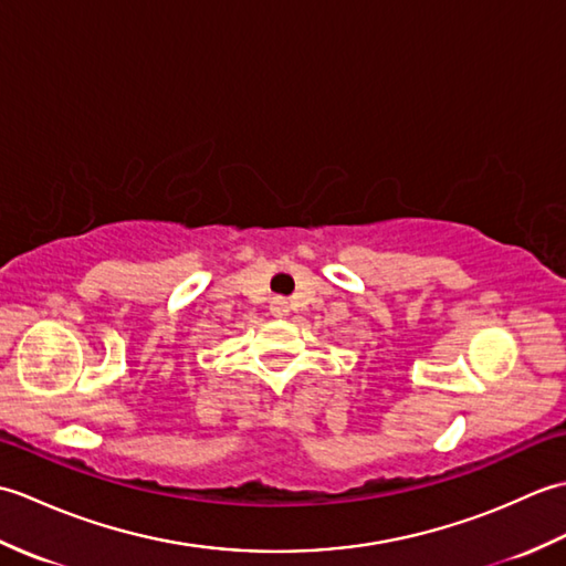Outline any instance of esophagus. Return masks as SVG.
Wrapping results in <instances>:
<instances>
[{"instance_id": "esophagus-1", "label": "esophagus", "mask_w": 566, "mask_h": 566, "mask_svg": "<svg viewBox=\"0 0 566 566\" xmlns=\"http://www.w3.org/2000/svg\"><path fill=\"white\" fill-rule=\"evenodd\" d=\"M270 314L274 318H286L290 316V304H286L284 298H274V302L270 304Z\"/></svg>"}]
</instances>
